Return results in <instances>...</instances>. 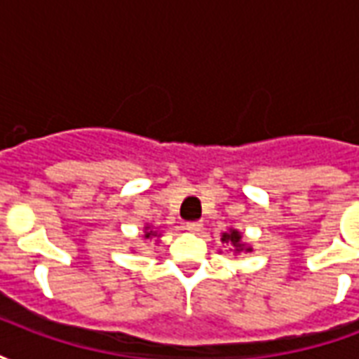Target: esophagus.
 Here are the masks:
<instances>
[{
	"label": "esophagus",
	"mask_w": 359,
	"mask_h": 359,
	"mask_svg": "<svg viewBox=\"0 0 359 359\" xmlns=\"http://www.w3.org/2000/svg\"><path fill=\"white\" fill-rule=\"evenodd\" d=\"M184 229H187L188 233L198 234V233H202L203 225L202 223H198V221H194V223H187V225H184Z\"/></svg>",
	"instance_id": "1"
}]
</instances>
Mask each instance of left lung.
Segmentation results:
<instances>
[{"label": "left lung", "instance_id": "8db88e82", "mask_svg": "<svg viewBox=\"0 0 359 359\" xmlns=\"http://www.w3.org/2000/svg\"><path fill=\"white\" fill-rule=\"evenodd\" d=\"M221 242L223 244H229L231 248L234 250V254H248V252H254V248L250 246L248 242H244L242 238V233L241 231H236V229H229L226 233H221Z\"/></svg>", "mask_w": 359, "mask_h": 359}]
</instances>
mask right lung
Segmentation results:
<instances>
[{
	"label": "right lung",
	"instance_id": "add662e5",
	"mask_svg": "<svg viewBox=\"0 0 359 359\" xmlns=\"http://www.w3.org/2000/svg\"><path fill=\"white\" fill-rule=\"evenodd\" d=\"M144 241H156V244H159V238H161V233L157 231L154 225H144V234H142Z\"/></svg>",
	"mask_w": 359,
	"mask_h": 359
}]
</instances>
